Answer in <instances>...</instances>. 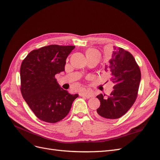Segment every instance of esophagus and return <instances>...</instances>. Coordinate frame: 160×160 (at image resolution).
<instances>
[{
	"label": "esophagus",
	"mask_w": 160,
	"mask_h": 160,
	"mask_svg": "<svg viewBox=\"0 0 160 160\" xmlns=\"http://www.w3.org/2000/svg\"><path fill=\"white\" fill-rule=\"evenodd\" d=\"M79 95L81 96V97H84V98H90L91 97H92V93H91V92L89 91H84L83 92H81V93H79Z\"/></svg>",
	"instance_id": "1"
}]
</instances>
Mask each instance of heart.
Returning <instances> with one entry per match:
<instances>
[{
  "instance_id": "obj_1",
  "label": "heart",
  "mask_w": 160,
  "mask_h": 160,
  "mask_svg": "<svg viewBox=\"0 0 160 160\" xmlns=\"http://www.w3.org/2000/svg\"><path fill=\"white\" fill-rule=\"evenodd\" d=\"M85 55L88 60L90 59H95V58L99 59L101 57L100 52L95 49H88L85 51Z\"/></svg>"
}]
</instances>
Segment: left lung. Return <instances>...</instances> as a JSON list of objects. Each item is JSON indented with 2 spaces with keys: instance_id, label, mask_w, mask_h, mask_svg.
I'll list each match as a JSON object with an SVG mask.
<instances>
[{
  "instance_id": "1",
  "label": "left lung",
  "mask_w": 160,
  "mask_h": 160,
  "mask_svg": "<svg viewBox=\"0 0 160 160\" xmlns=\"http://www.w3.org/2000/svg\"><path fill=\"white\" fill-rule=\"evenodd\" d=\"M113 48L105 67L114 83L113 91L108 98L103 94L97 96L101 105L95 116L100 119H118L126 113L136 100L141 81V71L133 56L122 48Z\"/></svg>"
}]
</instances>
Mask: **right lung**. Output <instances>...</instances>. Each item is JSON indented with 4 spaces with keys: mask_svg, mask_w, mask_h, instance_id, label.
<instances>
[{
    "mask_svg": "<svg viewBox=\"0 0 160 160\" xmlns=\"http://www.w3.org/2000/svg\"><path fill=\"white\" fill-rule=\"evenodd\" d=\"M75 46L51 45L31 51L21 63V91L37 117L55 123L69 113L78 94L60 88L55 75L65 71L66 59Z\"/></svg>",
    "mask_w": 160,
    "mask_h": 160,
    "instance_id": "obj_1",
    "label": "right lung"
}]
</instances>
